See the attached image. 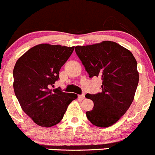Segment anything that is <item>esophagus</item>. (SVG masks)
<instances>
[{"label":"esophagus","mask_w":155,"mask_h":155,"mask_svg":"<svg viewBox=\"0 0 155 155\" xmlns=\"http://www.w3.org/2000/svg\"><path fill=\"white\" fill-rule=\"evenodd\" d=\"M79 97L80 98V99H85V98H86V97H85V94L84 93H82V95H79Z\"/></svg>","instance_id":"34e87169"}]
</instances>
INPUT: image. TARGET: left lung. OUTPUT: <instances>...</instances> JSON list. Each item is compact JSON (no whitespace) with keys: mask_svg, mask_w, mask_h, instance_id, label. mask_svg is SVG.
I'll return each mask as SVG.
<instances>
[{"mask_svg":"<svg viewBox=\"0 0 155 155\" xmlns=\"http://www.w3.org/2000/svg\"><path fill=\"white\" fill-rule=\"evenodd\" d=\"M75 51L89 77L99 76L102 80V92L86 95L94 102L86 117L95 126H111L126 112L134 99L139 80L136 60L129 50L112 41L78 46Z\"/></svg>","mask_w":155,"mask_h":155,"instance_id":"obj_1","label":"left lung"}]
</instances>
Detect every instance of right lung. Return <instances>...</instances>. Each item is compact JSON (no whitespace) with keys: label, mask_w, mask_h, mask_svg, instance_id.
I'll list each match as a JSON object with an SVG mask.
<instances>
[{"label":"right lung","mask_w":155,"mask_h":155,"mask_svg":"<svg viewBox=\"0 0 155 155\" xmlns=\"http://www.w3.org/2000/svg\"><path fill=\"white\" fill-rule=\"evenodd\" d=\"M73 50L74 47L39 44L26 52L14 66L16 97L24 112L38 125L48 128L59 123L69 103L77 98L60 88L51 89Z\"/></svg>","instance_id":"add662e5"}]
</instances>
